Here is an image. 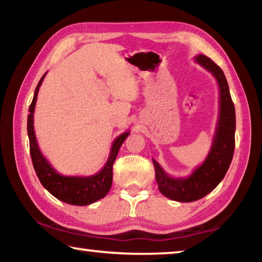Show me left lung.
Instances as JSON below:
<instances>
[{
	"label": "left lung",
	"mask_w": 262,
	"mask_h": 262,
	"mask_svg": "<svg viewBox=\"0 0 262 262\" xmlns=\"http://www.w3.org/2000/svg\"><path fill=\"white\" fill-rule=\"evenodd\" d=\"M195 60L214 75L220 86V117L212 147L206 161L195 168L187 178H171L152 159L155 176L161 193L164 196L179 202L200 200L210 193L228 172L234 151L236 112L225 75L223 70L206 55H198Z\"/></svg>",
	"instance_id": "8db88e82"
}]
</instances>
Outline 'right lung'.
Listing matches in <instances>:
<instances>
[{"mask_svg":"<svg viewBox=\"0 0 262 262\" xmlns=\"http://www.w3.org/2000/svg\"><path fill=\"white\" fill-rule=\"evenodd\" d=\"M45 75L40 78L37 88H35L32 103H31L29 108L30 114L28 115L30 154L35 173H37L43 187L59 200L74 206L91 205V203L106 196V194L111 189L113 179V164L118 156L119 149H120L123 141L129 135V132L123 133V134L115 139L112 148H111L107 162H106L103 170L97 174L90 177H66L57 173L55 168H53V166L47 162V159L42 156L40 150H39L33 129L35 101H37L39 88H40L43 78H45Z\"/></svg>","mask_w":262,"mask_h":262,"instance_id":"add662e5","label":"right lung"}]
</instances>
